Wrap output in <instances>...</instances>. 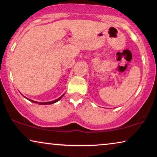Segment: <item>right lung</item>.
Instances as JSON below:
<instances>
[{"instance_id": "obj_1", "label": "right lung", "mask_w": 157, "mask_h": 157, "mask_svg": "<svg viewBox=\"0 0 157 157\" xmlns=\"http://www.w3.org/2000/svg\"><path fill=\"white\" fill-rule=\"evenodd\" d=\"M63 95L64 94H63V95H62L61 97H59V98H57V99H56V100H54V101H48V102H37V101H33V100H31V99H29V98H26L28 100H29L30 101H31V102H33V103H36V104H40V105H48V104H54V103H56V102H57V101H59L61 99V98L63 97Z\"/></svg>"}]
</instances>
